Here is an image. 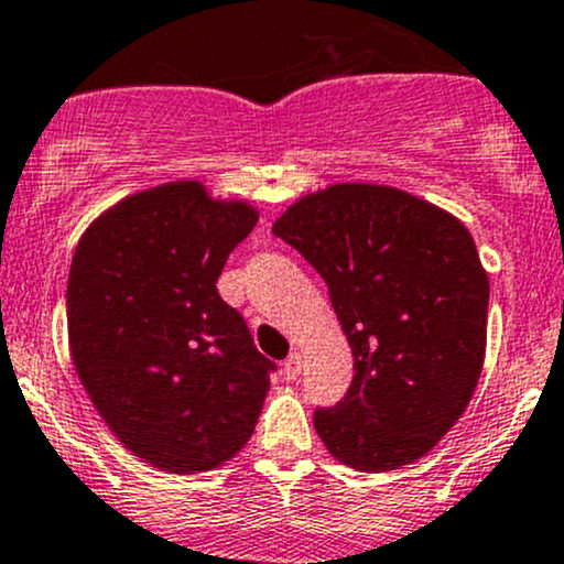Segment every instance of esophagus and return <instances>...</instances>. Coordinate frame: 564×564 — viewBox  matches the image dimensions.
Here are the masks:
<instances>
[{"mask_svg":"<svg viewBox=\"0 0 564 564\" xmlns=\"http://www.w3.org/2000/svg\"><path fill=\"white\" fill-rule=\"evenodd\" d=\"M300 370H302V357H300V351L289 354L286 361H283V365H281L283 378H286V381H294V378L300 376Z\"/></svg>","mask_w":564,"mask_h":564,"instance_id":"obj_1","label":"esophagus"}]
</instances>
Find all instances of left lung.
<instances>
[{
    "label": "left lung",
    "mask_w": 564,
    "mask_h": 564,
    "mask_svg": "<svg viewBox=\"0 0 564 564\" xmlns=\"http://www.w3.org/2000/svg\"><path fill=\"white\" fill-rule=\"evenodd\" d=\"M327 281L354 354L343 402L313 413L327 452L361 473L422 459L484 370L489 275L459 218L383 183H329L272 224Z\"/></svg>",
    "instance_id": "left-lung-1"
}]
</instances>
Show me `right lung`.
<instances>
[{"instance_id": "obj_1", "label": "right lung", "mask_w": 564, "mask_h": 564, "mask_svg": "<svg viewBox=\"0 0 564 564\" xmlns=\"http://www.w3.org/2000/svg\"><path fill=\"white\" fill-rule=\"evenodd\" d=\"M257 221L248 199L181 177L118 199L75 248V372L123 448L159 470H216L259 422L272 365L216 289Z\"/></svg>"}]
</instances>
